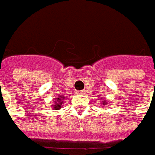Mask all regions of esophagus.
Listing matches in <instances>:
<instances>
[{"mask_svg":"<svg viewBox=\"0 0 155 155\" xmlns=\"http://www.w3.org/2000/svg\"><path fill=\"white\" fill-rule=\"evenodd\" d=\"M84 93H85V91H84V90H81V91H78V94H84Z\"/></svg>","mask_w":155,"mask_h":155,"instance_id":"esophagus-1","label":"esophagus"}]
</instances>
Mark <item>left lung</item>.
Segmentation results:
<instances>
[{"label":"left lung","instance_id":"obj_1","mask_svg":"<svg viewBox=\"0 0 155 155\" xmlns=\"http://www.w3.org/2000/svg\"><path fill=\"white\" fill-rule=\"evenodd\" d=\"M103 104H105V102H104V103H103Z\"/></svg>","mask_w":155,"mask_h":155}]
</instances>
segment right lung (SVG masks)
I'll return each instance as SVG.
<instances>
[{"mask_svg":"<svg viewBox=\"0 0 155 155\" xmlns=\"http://www.w3.org/2000/svg\"><path fill=\"white\" fill-rule=\"evenodd\" d=\"M63 99L64 97H61V98H58L56 100V101H54V109H60L61 108V106L63 102Z\"/></svg>","mask_w":155,"mask_h":155,"instance_id":"1","label":"right lung"}]
</instances>
